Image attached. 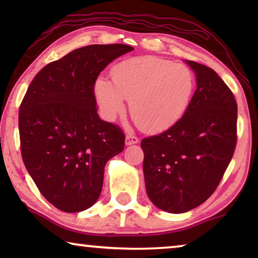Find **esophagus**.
<instances>
[{"mask_svg": "<svg viewBox=\"0 0 258 258\" xmlns=\"http://www.w3.org/2000/svg\"><path fill=\"white\" fill-rule=\"evenodd\" d=\"M136 143H139V137L133 135V134H128V135L125 136L126 146H133V144H136Z\"/></svg>", "mask_w": 258, "mask_h": 258, "instance_id": "obj_1", "label": "esophagus"}]
</instances>
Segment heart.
<instances>
[{"instance_id":"b5f03b06","label":"heart","mask_w":258,"mask_h":258,"mask_svg":"<svg viewBox=\"0 0 258 258\" xmlns=\"http://www.w3.org/2000/svg\"><path fill=\"white\" fill-rule=\"evenodd\" d=\"M110 81L98 79L95 96L105 118L122 114L125 100L130 115L144 132L158 133L171 128L188 110L195 90L190 68L168 59L142 56L125 59L111 69Z\"/></svg>"}]
</instances>
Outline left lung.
I'll list each match as a JSON object with an SVG mask.
<instances>
[{
  "mask_svg": "<svg viewBox=\"0 0 258 258\" xmlns=\"http://www.w3.org/2000/svg\"><path fill=\"white\" fill-rule=\"evenodd\" d=\"M196 91L179 121L141 142L148 197L158 209L182 214L209 199L220 184L236 147L237 103L209 67L185 59Z\"/></svg>",
  "mask_w": 258,
  "mask_h": 258,
  "instance_id": "obj_1",
  "label": "left lung"
}]
</instances>
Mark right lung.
Listing matches in <instances>:
<instances>
[{
    "instance_id": "right-lung-1",
    "label": "right lung",
    "mask_w": 258,
    "mask_h": 258,
    "mask_svg": "<svg viewBox=\"0 0 258 258\" xmlns=\"http://www.w3.org/2000/svg\"><path fill=\"white\" fill-rule=\"evenodd\" d=\"M126 44H91L49 63L31 81L19 112L23 163L45 200L64 213L100 197L104 167L124 149L119 126L102 121L94 87Z\"/></svg>"
}]
</instances>
